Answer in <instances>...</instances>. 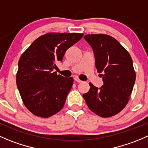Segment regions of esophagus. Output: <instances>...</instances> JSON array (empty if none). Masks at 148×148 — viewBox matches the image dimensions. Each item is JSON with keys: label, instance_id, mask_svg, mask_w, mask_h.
<instances>
[{"label": "esophagus", "instance_id": "esophagus-1", "mask_svg": "<svg viewBox=\"0 0 148 148\" xmlns=\"http://www.w3.org/2000/svg\"><path fill=\"white\" fill-rule=\"evenodd\" d=\"M74 80H75V82H79V83L82 82V80H80L79 78H77V77H76V78H74Z\"/></svg>", "mask_w": 148, "mask_h": 148}]
</instances>
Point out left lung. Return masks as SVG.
Returning a JSON list of instances; mask_svg holds the SVG:
<instances>
[{
  "instance_id": "1",
  "label": "left lung",
  "mask_w": 148,
  "mask_h": 148,
  "mask_svg": "<svg viewBox=\"0 0 148 148\" xmlns=\"http://www.w3.org/2000/svg\"><path fill=\"white\" fill-rule=\"evenodd\" d=\"M95 57L97 72L103 77L100 88L90 83V90L83 95L89 108L103 118L113 116L127 106L135 82L132 57L128 51L111 36L86 34Z\"/></svg>"
}]
</instances>
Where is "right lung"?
I'll use <instances>...</instances> for the list:
<instances>
[{"instance_id":"obj_1","label":"right lung","mask_w":148,"mask_h":148,"mask_svg":"<svg viewBox=\"0 0 148 148\" xmlns=\"http://www.w3.org/2000/svg\"><path fill=\"white\" fill-rule=\"evenodd\" d=\"M82 33L50 32L35 40L21 56L16 85L24 106L32 114L48 118L64 107L72 77L54 71L68 48L82 38Z\"/></svg>"}]
</instances>
